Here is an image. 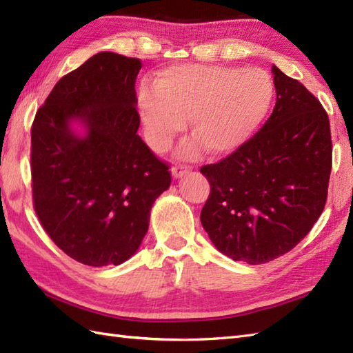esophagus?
Segmentation results:
<instances>
[{
	"label": "esophagus",
	"mask_w": 353,
	"mask_h": 353,
	"mask_svg": "<svg viewBox=\"0 0 353 353\" xmlns=\"http://www.w3.org/2000/svg\"><path fill=\"white\" fill-rule=\"evenodd\" d=\"M191 170V166H187V165H175L172 166V169H170V172H172V176L174 178H181L183 175L188 174Z\"/></svg>",
	"instance_id": "1"
}]
</instances>
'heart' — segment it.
Returning <instances> with one entry per match:
<instances>
[{
    "mask_svg": "<svg viewBox=\"0 0 353 353\" xmlns=\"http://www.w3.org/2000/svg\"><path fill=\"white\" fill-rule=\"evenodd\" d=\"M274 82L262 69L184 63L160 70L153 92L140 95V113L148 143L162 152L188 119L194 141L184 147L193 154L200 144L213 156L237 152L268 114Z\"/></svg>",
    "mask_w": 353,
    "mask_h": 353,
    "instance_id": "b5f03b06",
    "label": "heart"
}]
</instances>
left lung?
Listing matches in <instances>:
<instances>
[{"label": "left lung", "mask_w": 353, "mask_h": 353, "mask_svg": "<svg viewBox=\"0 0 353 353\" xmlns=\"http://www.w3.org/2000/svg\"><path fill=\"white\" fill-rule=\"evenodd\" d=\"M275 108L250 140L200 168L210 193L200 213L216 249L261 265L290 252L312 230L327 201L330 121L303 83L272 66Z\"/></svg>", "instance_id": "obj_1"}]
</instances>
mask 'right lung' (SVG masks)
Returning <instances> with one entry per match:
<instances>
[{"label": "right lung", "instance_id": "add662e5", "mask_svg": "<svg viewBox=\"0 0 353 353\" xmlns=\"http://www.w3.org/2000/svg\"><path fill=\"white\" fill-rule=\"evenodd\" d=\"M141 60L103 51L65 74L30 130L32 200L42 228L72 259L119 265L140 248L169 166L137 134ZM72 120L88 134H74Z\"/></svg>", "mask_w": 353, "mask_h": 353}]
</instances>
